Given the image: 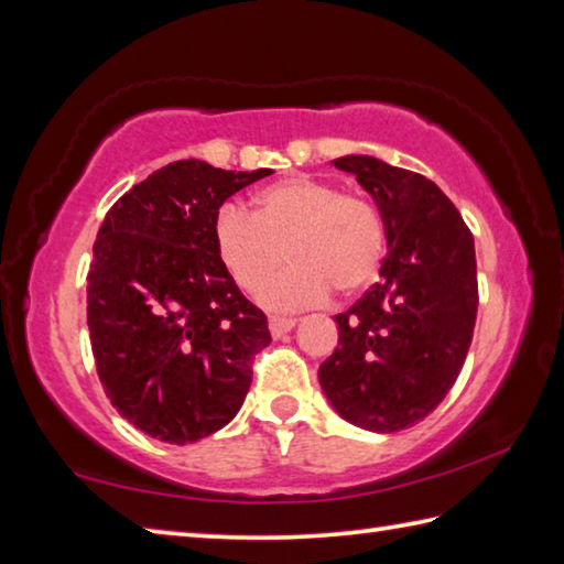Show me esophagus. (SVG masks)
I'll use <instances>...</instances> for the list:
<instances>
[{"label": "esophagus", "instance_id": "34e87169", "mask_svg": "<svg viewBox=\"0 0 564 564\" xmlns=\"http://www.w3.org/2000/svg\"><path fill=\"white\" fill-rule=\"evenodd\" d=\"M295 323H299L295 318H271V321H269L271 336H273V338H281V336H285V333L295 328Z\"/></svg>", "mask_w": 564, "mask_h": 564}]
</instances>
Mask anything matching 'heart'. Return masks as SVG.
I'll list each match as a JSON object with an SVG mask.
<instances>
[{"label": "heart", "instance_id": "1", "mask_svg": "<svg viewBox=\"0 0 564 564\" xmlns=\"http://www.w3.org/2000/svg\"><path fill=\"white\" fill-rule=\"evenodd\" d=\"M214 246L238 289L259 293L281 269H291L261 293L273 311L323 303L366 291L386 259V224L373 202L343 194L313 176H285L253 196V214L224 206L214 218Z\"/></svg>", "mask_w": 564, "mask_h": 564}]
</instances>
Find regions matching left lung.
Wrapping results in <instances>:
<instances>
[{
    "label": "left lung",
    "instance_id": "obj_1",
    "mask_svg": "<svg viewBox=\"0 0 564 564\" xmlns=\"http://www.w3.org/2000/svg\"><path fill=\"white\" fill-rule=\"evenodd\" d=\"M386 224L380 281L338 313V348L321 362L328 403L373 433L417 425L460 376L477 316L475 241L431 178L376 156H340Z\"/></svg>",
    "mask_w": 564,
    "mask_h": 564
}]
</instances>
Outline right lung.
Masks as SVG:
<instances>
[{
    "label": "right lung",
    "instance_id": "1",
    "mask_svg": "<svg viewBox=\"0 0 564 564\" xmlns=\"http://www.w3.org/2000/svg\"><path fill=\"white\" fill-rule=\"evenodd\" d=\"M269 174L174 161L104 218L87 275L91 352L111 405L151 437L196 443L243 405L271 333L218 261L214 218Z\"/></svg>",
    "mask_w": 564,
    "mask_h": 564
}]
</instances>
